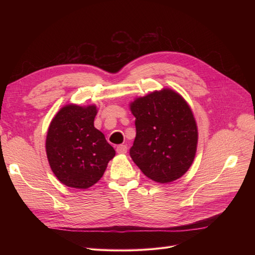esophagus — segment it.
<instances>
[{
  "instance_id": "34e87169",
  "label": "esophagus",
  "mask_w": 255,
  "mask_h": 255,
  "mask_svg": "<svg viewBox=\"0 0 255 255\" xmlns=\"http://www.w3.org/2000/svg\"><path fill=\"white\" fill-rule=\"evenodd\" d=\"M116 151H117V153L119 154H126L128 152V146L126 144H119L117 146V149H116Z\"/></svg>"
}]
</instances>
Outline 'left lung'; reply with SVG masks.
I'll return each mask as SVG.
<instances>
[{
	"instance_id": "8db88e82",
	"label": "left lung",
	"mask_w": 255,
	"mask_h": 255,
	"mask_svg": "<svg viewBox=\"0 0 255 255\" xmlns=\"http://www.w3.org/2000/svg\"><path fill=\"white\" fill-rule=\"evenodd\" d=\"M129 109L136 118L129 155L142 173L160 184L186 173L195 159L198 129L183 97L164 88L137 98Z\"/></svg>"
}]
</instances>
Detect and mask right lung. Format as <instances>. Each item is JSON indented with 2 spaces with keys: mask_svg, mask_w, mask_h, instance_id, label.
I'll return each mask as SVG.
<instances>
[{
  "mask_svg": "<svg viewBox=\"0 0 255 255\" xmlns=\"http://www.w3.org/2000/svg\"><path fill=\"white\" fill-rule=\"evenodd\" d=\"M97 106L68 104L50 123L45 150L53 173L68 187L86 189L104 174L115 150L94 126Z\"/></svg>",
  "mask_w": 255,
  "mask_h": 255,
  "instance_id": "add662e5",
  "label": "right lung"
}]
</instances>
